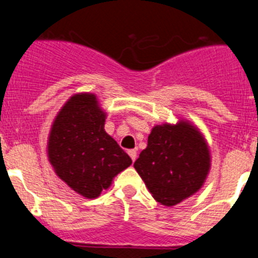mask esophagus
<instances>
[{
	"label": "esophagus",
	"mask_w": 258,
	"mask_h": 258,
	"mask_svg": "<svg viewBox=\"0 0 258 258\" xmlns=\"http://www.w3.org/2000/svg\"><path fill=\"white\" fill-rule=\"evenodd\" d=\"M128 155L132 159V162L136 161V158H138V153H136V150H128Z\"/></svg>",
	"instance_id": "34e87169"
}]
</instances>
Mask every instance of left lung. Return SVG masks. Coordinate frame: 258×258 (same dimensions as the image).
<instances>
[{
    "label": "left lung",
    "mask_w": 258,
    "mask_h": 258,
    "mask_svg": "<svg viewBox=\"0 0 258 258\" xmlns=\"http://www.w3.org/2000/svg\"><path fill=\"white\" fill-rule=\"evenodd\" d=\"M155 201L175 206L198 191L210 169L202 135L186 122L155 126L134 163Z\"/></svg>",
    "instance_id": "1"
}]
</instances>
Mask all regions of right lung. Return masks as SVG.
<instances>
[{
	"mask_svg": "<svg viewBox=\"0 0 258 258\" xmlns=\"http://www.w3.org/2000/svg\"><path fill=\"white\" fill-rule=\"evenodd\" d=\"M105 114L94 95H74L51 128L48 158L57 176L74 191L96 198L131 158L104 130Z\"/></svg>",
	"mask_w": 258,
	"mask_h": 258,
	"instance_id": "1",
	"label": "right lung"
}]
</instances>
